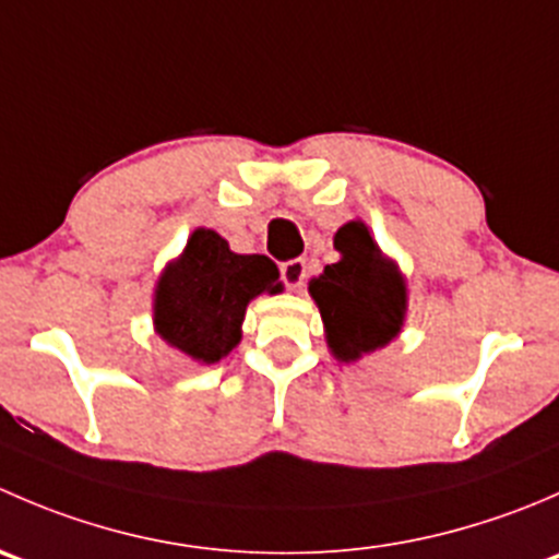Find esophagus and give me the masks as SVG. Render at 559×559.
<instances>
[{
    "mask_svg": "<svg viewBox=\"0 0 559 559\" xmlns=\"http://www.w3.org/2000/svg\"><path fill=\"white\" fill-rule=\"evenodd\" d=\"M306 259H289V262L281 264V281L286 284V289H300L306 284Z\"/></svg>",
    "mask_w": 559,
    "mask_h": 559,
    "instance_id": "obj_1",
    "label": "esophagus"
}]
</instances>
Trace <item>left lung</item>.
Masks as SVG:
<instances>
[{
  "mask_svg": "<svg viewBox=\"0 0 559 559\" xmlns=\"http://www.w3.org/2000/svg\"><path fill=\"white\" fill-rule=\"evenodd\" d=\"M335 248L343 253L341 262L326 264L308 289L321 311L332 354L352 362L397 335L405 316V284L362 222L337 229Z\"/></svg>",
  "mask_w": 559,
  "mask_h": 559,
  "instance_id": "left-lung-1",
  "label": "left lung"
}]
</instances>
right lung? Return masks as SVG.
I'll use <instances>...</instances> for the list:
<instances>
[{
  "label": "right lung",
  "mask_w": 559,
  "mask_h": 559,
  "mask_svg": "<svg viewBox=\"0 0 559 559\" xmlns=\"http://www.w3.org/2000/svg\"><path fill=\"white\" fill-rule=\"evenodd\" d=\"M278 289V267L267 257L235 253L222 235L197 229L156 286V332L191 359L218 362L240 343L248 302Z\"/></svg>",
  "instance_id": "right-lung-1"
}]
</instances>
